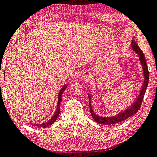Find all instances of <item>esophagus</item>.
<instances>
[{"label":"esophagus","mask_w":157,"mask_h":157,"mask_svg":"<svg viewBox=\"0 0 157 157\" xmlns=\"http://www.w3.org/2000/svg\"><path fill=\"white\" fill-rule=\"evenodd\" d=\"M91 74L89 72H87V73H86V74H85V75H84V79H89L90 78H91Z\"/></svg>","instance_id":"esophagus-1"}]
</instances>
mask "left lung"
Wrapping results in <instances>:
<instances>
[{
	"instance_id": "8db88e82",
	"label": "left lung",
	"mask_w": 157,
	"mask_h": 157,
	"mask_svg": "<svg viewBox=\"0 0 157 157\" xmlns=\"http://www.w3.org/2000/svg\"><path fill=\"white\" fill-rule=\"evenodd\" d=\"M131 46L132 48V49L139 55L140 62L143 66V75H144L145 78H144V83L143 84L141 91L140 92V94L139 96H138L137 100L135 101V102L132 105V107H129L128 109H127L126 110L123 111V112L118 114V116L109 117V118H103V117L97 116L96 114L94 113V110L92 109L91 102H89L90 112H91V114L93 117V118H94V120L95 122H97V123H99L103 124H113L118 123H120V122L126 120L127 118H128L129 117H130L131 116L136 114L137 111L139 110L140 106H141L143 98H144V95L146 91V89H147V85H148L149 71H148L147 63H146V61H145V57L144 56V55H143V52L142 50H140L139 46H138L137 44L135 42L134 39H133L131 43ZM89 98L90 100V95H89Z\"/></svg>"
}]
</instances>
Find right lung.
Returning <instances> with one entry per match:
<instances>
[{"instance_id":"add662e5","label":"right lung","mask_w":157,"mask_h":157,"mask_svg":"<svg viewBox=\"0 0 157 157\" xmlns=\"http://www.w3.org/2000/svg\"><path fill=\"white\" fill-rule=\"evenodd\" d=\"M66 86H67V84L65 85V86H63V87H62V89L60 90L59 94V98H58V102H57V109H56V111H55L54 116H53L48 121L46 122V123H42V124H34V126L41 127H46L50 125V124H52V123H54L56 121L57 118H58V117H59V113H60V104H61V102H62V94L63 93V91H65V89L66 88Z\"/></svg>"}]
</instances>
